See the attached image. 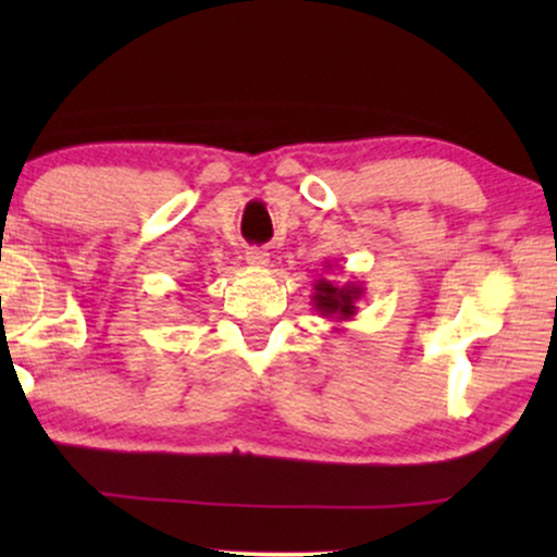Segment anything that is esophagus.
Returning a JSON list of instances; mask_svg holds the SVG:
<instances>
[{"mask_svg": "<svg viewBox=\"0 0 557 557\" xmlns=\"http://www.w3.org/2000/svg\"><path fill=\"white\" fill-rule=\"evenodd\" d=\"M246 261L251 267H267V264H270V253H267L264 248H248Z\"/></svg>", "mask_w": 557, "mask_h": 557, "instance_id": "1", "label": "esophagus"}]
</instances>
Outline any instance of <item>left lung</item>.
Masks as SVG:
<instances>
[{
  "label": "left lung",
  "mask_w": 557,
  "mask_h": 557,
  "mask_svg": "<svg viewBox=\"0 0 557 557\" xmlns=\"http://www.w3.org/2000/svg\"><path fill=\"white\" fill-rule=\"evenodd\" d=\"M327 270H332L330 261H324ZM337 267V264H335ZM363 298V285L348 280L345 285L332 283L327 277L314 280V309L319 311V317L324 319H335V322H348L359 314V300Z\"/></svg>",
  "instance_id": "8db88e82"
}]
</instances>
